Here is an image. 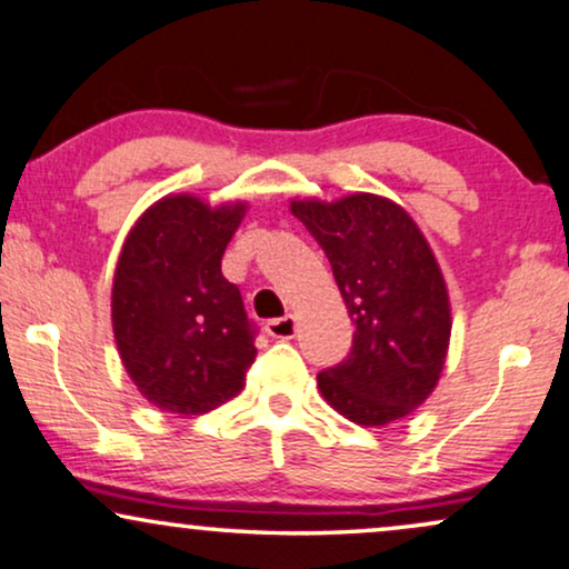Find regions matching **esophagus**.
Listing matches in <instances>:
<instances>
[{"label":"esophagus","instance_id":"1","mask_svg":"<svg viewBox=\"0 0 569 569\" xmlns=\"http://www.w3.org/2000/svg\"><path fill=\"white\" fill-rule=\"evenodd\" d=\"M297 326H299L297 318H293V315H286V318L268 322V333L272 338H293V333H297Z\"/></svg>","mask_w":569,"mask_h":569}]
</instances>
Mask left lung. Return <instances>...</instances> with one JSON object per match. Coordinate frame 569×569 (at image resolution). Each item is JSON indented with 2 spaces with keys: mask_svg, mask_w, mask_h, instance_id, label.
<instances>
[{
  "mask_svg": "<svg viewBox=\"0 0 569 569\" xmlns=\"http://www.w3.org/2000/svg\"><path fill=\"white\" fill-rule=\"evenodd\" d=\"M289 210L326 251L355 320V347L320 372V397L362 428L405 420L433 393L449 355L451 301L433 249L380 193L297 197Z\"/></svg>",
  "mask_w": 569,
  "mask_h": 569,
  "instance_id": "left-lung-1",
  "label": "left lung"
}]
</instances>
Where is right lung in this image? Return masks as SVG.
I'll use <instances>...</instances> for the list:
<instances>
[{"mask_svg": "<svg viewBox=\"0 0 569 569\" xmlns=\"http://www.w3.org/2000/svg\"><path fill=\"white\" fill-rule=\"evenodd\" d=\"M249 201L168 193L128 231L112 276L120 362L149 405L204 415L241 393L254 362L241 293L220 270Z\"/></svg>", "mask_w": 569, "mask_h": 569, "instance_id": "1", "label": "right lung"}]
</instances>
